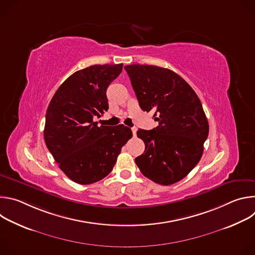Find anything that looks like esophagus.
I'll use <instances>...</instances> for the list:
<instances>
[{
	"label": "esophagus",
	"instance_id": "esophagus-1",
	"mask_svg": "<svg viewBox=\"0 0 255 255\" xmlns=\"http://www.w3.org/2000/svg\"><path fill=\"white\" fill-rule=\"evenodd\" d=\"M131 130H132V132H133V135H134V136H136V131H137V128H136V127H132V128H131Z\"/></svg>",
	"mask_w": 255,
	"mask_h": 255
}]
</instances>
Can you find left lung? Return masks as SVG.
I'll use <instances>...</instances> for the list:
<instances>
[{
	"label": "left lung",
	"instance_id": "1",
	"mask_svg": "<svg viewBox=\"0 0 255 255\" xmlns=\"http://www.w3.org/2000/svg\"><path fill=\"white\" fill-rule=\"evenodd\" d=\"M143 111H153L158 126L137 131L145 150L135 158L144 176L162 186L183 179L200 161L209 124L191 86L174 71L147 64L126 65Z\"/></svg>",
	"mask_w": 255,
	"mask_h": 255
}]
</instances>
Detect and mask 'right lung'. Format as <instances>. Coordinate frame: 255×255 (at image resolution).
<instances>
[{
	"mask_svg": "<svg viewBox=\"0 0 255 255\" xmlns=\"http://www.w3.org/2000/svg\"><path fill=\"white\" fill-rule=\"evenodd\" d=\"M123 64H96L72 74L52 97L45 116L44 140L59 168L80 185L110 173L130 128L98 126L94 118L109 109L107 89Z\"/></svg>",
	"mask_w": 255,
	"mask_h": 255,
	"instance_id": "right-lung-1",
	"label": "right lung"
}]
</instances>
